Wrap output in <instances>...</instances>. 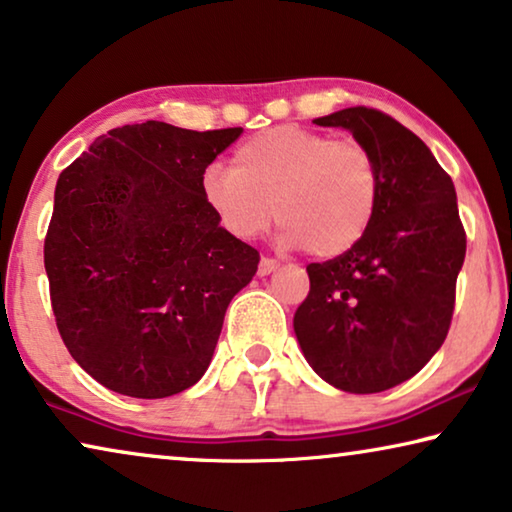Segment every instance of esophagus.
Here are the masks:
<instances>
[{"instance_id":"obj_1","label":"esophagus","mask_w":512,"mask_h":512,"mask_svg":"<svg viewBox=\"0 0 512 512\" xmlns=\"http://www.w3.org/2000/svg\"><path fill=\"white\" fill-rule=\"evenodd\" d=\"M276 266H278L276 259H271V257H262V259H259L257 273H259V276H269L271 271H276Z\"/></svg>"}]
</instances>
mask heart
Here are the masks:
<instances>
[{
  "label": "heart",
  "mask_w": 512,
  "mask_h": 512,
  "mask_svg": "<svg viewBox=\"0 0 512 512\" xmlns=\"http://www.w3.org/2000/svg\"><path fill=\"white\" fill-rule=\"evenodd\" d=\"M202 195L236 239L262 234L276 216L282 246L335 257L370 230L381 177L365 144L289 124L248 137L232 167L211 165Z\"/></svg>",
  "instance_id": "1"
}]
</instances>
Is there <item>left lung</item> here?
I'll list each match as a JSON object with an SVG mask.
<instances>
[{
	"label": "left lung",
	"mask_w": 512,
	"mask_h": 512,
	"mask_svg": "<svg viewBox=\"0 0 512 512\" xmlns=\"http://www.w3.org/2000/svg\"><path fill=\"white\" fill-rule=\"evenodd\" d=\"M317 126H342L375 156L379 207L352 250L308 264L294 315L305 358L347 393H379L414 377L444 345L467 253L453 179L421 137L386 112L356 105Z\"/></svg>",
	"instance_id": "1"
}]
</instances>
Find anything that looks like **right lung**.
I'll return each mask as SVG.
<instances>
[{
	"mask_svg": "<svg viewBox=\"0 0 512 512\" xmlns=\"http://www.w3.org/2000/svg\"><path fill=\"white\" fill-rule=\"evenodd\" d=\"M243 128H112L59 174L43 259L61 340L98 384L131 398L207 372L225 310L259 253L220 227L204 170Z\"/></svg>",
	"mask_w": 512,
	"mask_h": 512,
	"instance_id": "1",
	"label": "right lung"
}]
</instances>
